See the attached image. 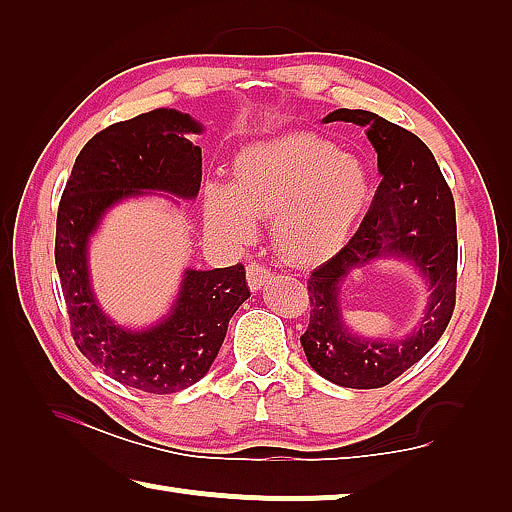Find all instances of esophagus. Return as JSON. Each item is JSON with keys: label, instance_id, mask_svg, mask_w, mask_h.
I'll list each match as a JSON object with an SVG mask.
<instances>
[{"label": "esophagus", "instance_id": "obj_1", "mask_svg": "<svg viewBox=\"0 0 512 512\" xmlns=\"http://www.w3.org/2000/svg\"><path fill=\"white\" fill-rule=\"evenodd\" d=\"M272 279V272L267 270L265 265H261V263H251L249 267H247V283H249V288L251 290H261L263 286H267V281Z\"/></svg>", "mask_w": 512, "mask_h": 512}]
</instances>
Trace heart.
<instances>
[{"label":"heart","instance_id":"obj_1","mask_svg":"<svg viewBox=\"0 0 512 512\" xmlns=\"http://www.w3.org/2000/svg\"><path fill=\"white\" fill-rule=\"evenodd\" d=\"M372 201V177L354 154L311 133L251 142L233 161V183L211 181L204 213L245 240L254 215L272 217V240L288 263L315 265L347 245Z\"/></svg>","mask_w":512,"mask_h":512}]
</instances>
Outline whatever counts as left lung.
<instances>
[{"label":"left lung","mask_w":512,"mask_h":512,"mask_svg":"<svg viewBox=\"0 0 512 512\" xmlns=\"http://www.w3.org/2000/svg\"><path fill=\"white\" fill-rule=\"evenodd\" d=\"M324 122L363 127L379 156L383 181L345 247L308 279L311 322L301 347L313 370L342 388H383L422 360L445 333L456 306V206L431 149L404 127L370 111L338 108ZM413 262L430 281L432 297L421 326L401 341H365L341 322L339 288L354 269L379 257Z\"/></svg>","instance_id":"left-lung-1"}]
</instances>
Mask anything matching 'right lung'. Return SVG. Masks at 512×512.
Returning a JSON list of instances; mask_svg holds the SVG:
<instances>
[{"instance_id":"add662e5","label":"right lung","mask_w":512,"mask_h":512,"mask_svg":"<svg viewBox=\"0 0 512 512\" xmlns=\"http://www.w3.org/2000/svg\"><path fill=\"white\" fill-rule=\"evenodd\" d=\"M201 124L174 108L115 122L92 136L74 161L56 215V270L72 338L92 365L117 383L152 395L190 388L211 370L226 326L249 297L245 267L183 272L179 297L161 322L131 331L104 315L90 288L88 240L117 201L142 192L195 199Z\"/></svg>"}]
</instances>
